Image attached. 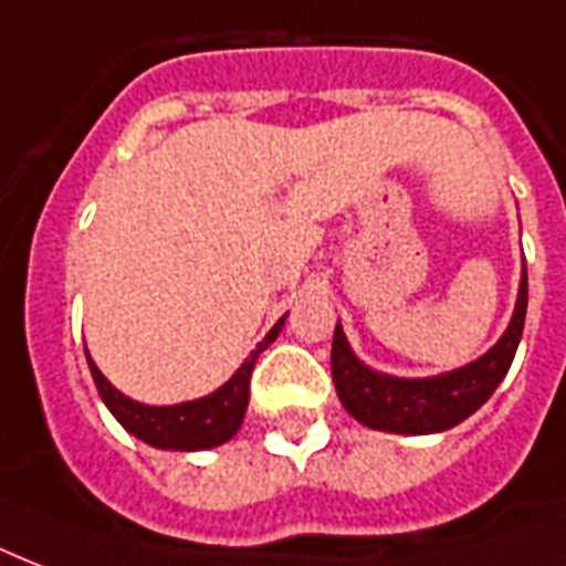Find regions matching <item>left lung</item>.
<instances>
[{"mask_svg":"<svg viewBox=\"0 0 566 566\" xmlns=\"http://www.w3.org/2000/svg\"><path fill=\"white\" fill-rule=\"evenodd\" d=\"M525 306H528V271L523 269L514 318L505 336L481 360L437 378H389L363 366L348 348L343 327L336 324L331 348V371L336 396L357 422L392 433H437L449 431L488 401L514 363L516 345L523 336Z\"/></svg>","mask_w":566,"mask_h":566,"instance_id":"left-lung-1","label":"left lung"}]
</instances>
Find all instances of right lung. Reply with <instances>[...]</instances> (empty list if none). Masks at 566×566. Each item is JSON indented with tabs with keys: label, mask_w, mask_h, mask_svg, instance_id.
Returning a JSON list of instances; mask_svg holds the SVG:
<instances>
[{
	"label": "right lung",
	"mask_w": 566,
	"mask_h": 566,
	"mask_svg": "<svg viewBox=\"0 0 566 566\" xmlns=\"http://www.w3.org/2000/svg\"><path fill=\"white\" fill-rule=\"evenodd\" d=\"M286 318H280L269 331V336L256 345V352L242 363V369L235 371L233 378L227 380L218 392L197 401H186V405L174 407H150L138 405L133 398H126L124 392H117L108 380L103 378V371L96 369L94 360L87 357L94 384L99 389V398L105 407L115 413V419L124 424L126 431L135 433L138 440L150 442L156 449H174V451H197V449H212L221 446L239 431V424L248 410V398H251V375L265 348L277 339L280 327Z\"/></svg>",
	"instance_id": "obj_1"
}]
</instances>
